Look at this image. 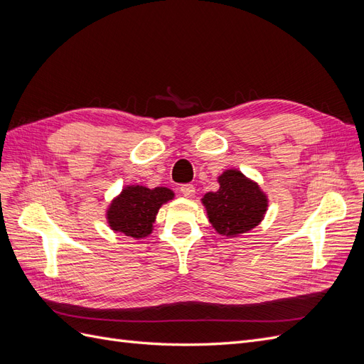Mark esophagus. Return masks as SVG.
Segmentation results:
<instances>
[{
  "instance_id": "1",
  "label": "esophagus",
  "mask_w": 364,
  "mask_h": 364,
  "mask_svg": "<svg viewBox=\"0 0 364 364\" xmlns=\"http://www.w3.org/2000/svg\"><path fill=\"white\" fill-rule=\"evenodd\" d=\"M181 193H182L185 197H193V196L196 194L194 185H191V183H183V185L181 186Z\"/></svg>"
}]
</instances>
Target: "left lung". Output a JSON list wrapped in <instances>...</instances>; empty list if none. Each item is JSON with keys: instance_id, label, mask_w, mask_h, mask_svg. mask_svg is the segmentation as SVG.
Returning <instances> with one entry per match:
<instances>
[{"instance_id": "obj_1", "label": "left lung", "mask_w": 364, "mask_h": 364, "mask_svg": "<svg viewBox=\"0 0 364 364\" xmlns=\"http://www.w3.org/2000/svg\"><path fill=\"white\" fill-rule=\"evenodd\" d=\"M218 191L206 193L202 203L220 235L238 237L262 222L269 200L257 182L238 170H226L218 176Z\"/></svg>"}]
</instances>
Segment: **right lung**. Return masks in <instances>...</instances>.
Masks as SVG:
<instances>
[{
  "label": "right lung",
  "mask_w": 364,
  "mask_h": 364,
  "mask_svg": "<svg viewBox=\"0 0 364 364\" xmlns=\"http://www.w3.org/2000/svg\"><path fill=\"white\" fill-rule=\"evenodd\" d=\"M174 199V193L165 186L147 188L142 185H127L109 205L107 223L115 232L135 240L151 234L159 208Z\"/></svg>",
  "instance_id": "1"
}]
</instances>
